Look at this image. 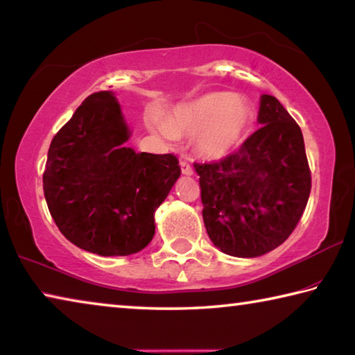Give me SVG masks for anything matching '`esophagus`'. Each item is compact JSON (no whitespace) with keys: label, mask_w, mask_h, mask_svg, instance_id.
I'll return each instance as SVG.
<instances>
[{"label":"esophagus","mask_w":355,"mask_h":355,"mask_svg":"<svg viewBox=\"0 0 355 355\" xmlns=\"http://www.w3.org/2000/svg\"><path fill=\"white\" fill-rule=\"evenodd\" d=\"M180 167H182V172L184 175H192L194 171H192V166L189 163H186V161H180Z\"/></svg>","instance_id":"obj_1"}]
</instances>
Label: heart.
Segmentation results:
<instances>
[{"instance_id": "obj_1", "label": "heart", "mask_w": 355, "mask_h": 355, "mask_svg": "<svg viewBox=\"0 0 355 355\" xmlns=\"http://www.w3.org/2000/svg\"><path fill=\"white\" fill-rule=\"evenodd\" d=\"M251 119L253 112L242 96L216 92L175 107L166 119L150 113L147 125L167 143L197 135L196 147L200 155L218 159L241 146Z\"/></svg>"}]
</instances>
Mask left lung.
<instances>
[{
  "label": "left lung",
  "mask_w": 355,
  "mask_h": 355,
  "mask_svg": "<svg viewBox=\"0 0 355 355\" xmlns=\"http://www.w3.org/2000/svg\"><path fill=\"white\" fill-rule=\"evenodd\" d=\"M261 128L241 149L212 163H194L209 239L230 256L268 253L293 233L311 194L304 139L281 102L262 94Z\"/></svg>",
  "instance_id": "obj_1"
}]
</instances>
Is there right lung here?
<instances>
[{"label":"right lung","instance_id":"1","mask_svg":"<svg viewBox=\"0 0 355 355\" xmlns=\"http://www.w3.org/2000/svg\"><path fill=\"white\" fill-rule=\"evenodd\" d=\"M112 92L89 94L51 141L43 173L60 233L89 253H138L155 234L153 214L180 177L172 153H137Z\"/></svg>","mask_w":355,"mask_h":355}]
</instances>
